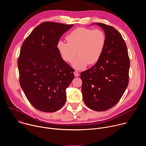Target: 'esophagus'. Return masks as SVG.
Returning <instances> with one entry per match:
<instances>
[{
  "label": "esophagus",
  "instance_id": "1",
  "mask_svg": "<svg viewBox=\"0 0 146 146\" xmlns=\"http://www.w3.org/2000/svg\"><path fill=\"white\" fill-rule=\"evenodd\" d=\"M74 74L75 77H78L79 76V73L77 71L74 72Z\"/></svg>",
  "mask_w": 146,
  "mask_h": 146
}]
</instances>
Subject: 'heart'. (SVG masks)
<instances>
[{
    "mask_svg": "<svg viewBox=\"0 0 146 146\" xmlns=\"http://www.w3.org/2000/svg\"><path fill=\"white\" fill-rule=\"evenodd\" d=\"M68 42L59 40L56 47L64 61L73 62L77 70L84 69L88 65L96 64L101 57L106 45V36L102 30L78 28L67 36Z\"/></svg>",
    "mask_w": 146,
    "mask_h": 146,
    "instance_id": "heart-1",
    "label": "heart"
}]
</instances>
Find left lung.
Returning <instances> with one entry per match:
<instances>
[{"label":"left lung","mask_w":146,"mask_h":146,"mask_svg":"<svg viewBox=\"0 0 146 146\" xmlns=\"http://www.w3.org/2000/svg\"><path fill=\"white\" fill-rule=\"evenodd\" d=\"M106 45L96 64L81 73L83 100L87 107L106 111L118 102L129 82L130 60L121 35L113 27L102 23Z\"/></svg>","instance_id":"left-lung-1"}]
</instances>
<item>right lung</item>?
Here are the masks:
<instances>
[{
  "mask_svg": "<svg viewBox=\"0 0 146 146\" xmlns=\"http://www.w3.org/2000/svg\"><path fill=\"white\" fill-rule=\"evenodd\" d=\"M73 25L41 23L25 40L18 59L19 84L36 109L55 112L64 105L73 69L62 59L58 41Z\"/></svg>",
  "mask_w": 146,
  "mask_h": 146,
  "instance_id": "add662e5",
  "label": "right lung"
}]
</instances>
